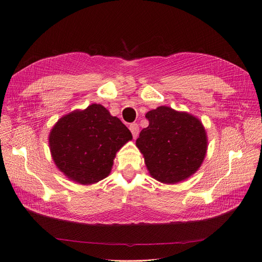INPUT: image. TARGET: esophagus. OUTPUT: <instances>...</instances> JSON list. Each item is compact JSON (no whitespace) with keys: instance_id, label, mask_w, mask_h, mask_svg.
Returning <instances> with one entry per match:
<instances>
[{"instance_id":"34e87169","label":"esophagus","mask_w":262,"mask_h":262,"mask_svg":"<svg viewBox=\"0 0 262 262\" xmlns=\"http://www.w3.org/2000/svg\"><path fill=\"white\" fill-rule=\"evenodd\" d=\"M129 130H130L132 134H133V137H134V138H137V136H138V134H139V126H138V124H137V123L130 124V125H129Z\"/></svg>"}]
</instances>
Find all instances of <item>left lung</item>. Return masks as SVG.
I'll list each match as a JSON object with an SVG mask.
<instances>
[{
  "label": "left lung",
  "mask_w": 262,
  "mask_h": 262,
  "mask_svg": "<svg viewBox=\"0 0 262 262\" xmlns=\"http://www.w3.org/2000/svg\"><path fill=\"white\" fill-rule=\"evenodd\" d=\"M149 126L136 140L152 178L165 184L188 179L201 166L208 149L202 123L187 112L161 106L145 115Z\"/></svg>",
  "instance_id": "8db88e82"
}]
</instances>
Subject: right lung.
Instances as JSON below:
<instances>
[{"label":"right lung","instance_id":"right-lung-1","mask_svg":"<svg viewBox=\"0 0 262 262\" xmlns=\"http://www.w3.org/2000/svg\"><path fill=\"white\" fill-rule=\"evenodd\" d=\"M132 133L101 105L75 110L55 123L49 135L53 161L70 180L82 185L107 178L117 152Z\"/></svg>","mask_w":262,"mask_h":262}]
</instances>
